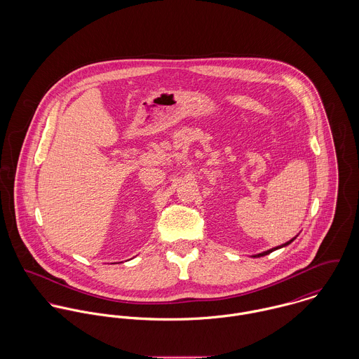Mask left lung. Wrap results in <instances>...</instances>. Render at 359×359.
<instances>
[{"instance_id": "obj_1", "label": "left lung", "mask_w": 359, "mask_h": 359, "mask_svg": "<svg viewBox=\"0 0 359 359\" xmlns=\"http://www.w3.org/2000/svg\"><path fill=\"white\" fill-rule=\"evenodd\" d=\"M294 241V238L292 239V241H289V242H286L285 245H282V246H278V248H273V249H271V250H266V252H264V253H259V255H257V256L255 257H262V256H266V255H269V253H272L273 250H276V249H280V248H283V246H287V245H290L292 242Z\"/></svg>"}]
</instances>
